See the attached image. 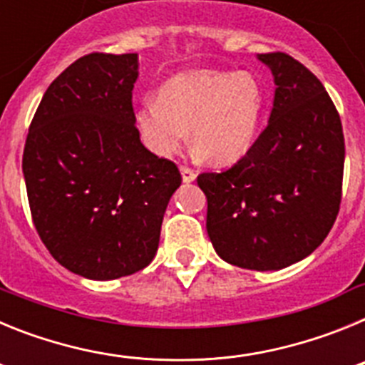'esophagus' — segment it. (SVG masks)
I'll use <instances>...</instances> for the list:
<instances>
[{
	"label": "esophagus",
	"mask_w": 365,
	"mask_h": 365,
	"mask_svg": "<svg viewBox=\"0 0 365 365\" xmlns=\"http://www.w3.org/2000/svg\"><path fill=\"white\" fill-rule=\"evenodd\" d=\"M180 175H182V182H186V185L193 182V180H195V177H197L192 168H186V166L180 168Z\"/></svg>",
	"instance_id": "obj_1"
}]
</instances>
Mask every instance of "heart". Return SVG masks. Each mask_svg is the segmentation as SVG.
Segmentation results:
<instances>
[{
  "label": "heart",
  "instance_id": "1",
  "mask_svg": "<svg viewBox=\"0 0 365 365\" xmlns=\"http://www.w3.org/2000/svg\"><path fill=\"white\" fill-rule=\"evenodd\" d=\"M265 111V89L247 71L193 69L168 78L159 96L137 109L138 133L157 155H172L190 133L214 166H232L250 151Z\"/></svg>",
  "mask_w": 365,
  "mask_h": 365
}]
</instances>
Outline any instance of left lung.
I'll use <instances>...</instances> for the list:
<instances>
[{"instance_id": "obj_1", "label": "left lung", "mask_w": 365, "mask_h": 365, "mask_svg": "<svg viewBox=\"0 0 365 365\" xmlns=\"http://www.w3.org/2000/svg\"><path fill=\"white\" fill-rule=\"evenodd\" d=\"M274 78L269 124L240 163L201 173L206 230L219 257L250 270H279L312 254L338 215L344 133L333 100L285 53L257 54Z\"/></svg>"}]
</instances>
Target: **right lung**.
Masks as SVG:
<instances>
[{
    "mask_svg": "<svg viewBox=\"0 0 365 365\" xmlns=\"http://www.w3.org/2000/svg\"><path fill=\"white\" fill-rule=\"evenodd\" d=\"M138 54L93 53L49 86L29 128L24 177L34 227L54 259L108 282L143 270L180 186L140 143L131 91Z\"/></svg>",
    "mask_w": 365,
    "mask_h": 365,
    "instance_id": "1",
    "label": "right lung"
}]
</instances>
